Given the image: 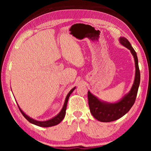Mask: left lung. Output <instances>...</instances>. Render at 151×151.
<instances>
[{
	"label": "left lung",
	"instance_id": "1",
	"mask_svg": "<svg viewBox=\"0 0 151 151\" xmlns=\"http://www.w3.org/2000/svg\"><path fill=\"white\" fill-rule=\"evenodd\" d=\"M119 40L122 45L131 50L134 57L136 68L134 81L129 93L116 103L109 104L104 103L92 94L90 91L88 92V105L91 114L94 118L101 122H107L116 121L127 113L133 106L136 100L138 89L140 85V75L137 53L127 39L124 37H121Z\"/></svg>",
	"mask_w": 151,
	"mask_h": 151
}]
</instances>
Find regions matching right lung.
<instances>
[{
	"label": "right lung",
	"mask_w": 151,
	"mask_h": 151,
	"mask_svg": "<svg viewBox=\"0 0 151 151\" xmlns=\"http://www.w3.org/2000/svg\"><path fill=\"white\" fill-rule=\"evenodd\" d=\"M75 88H73V89H71L70 91L68 93V94H67V96L66 97V99H65V104H64L62 110H61L60 112L58 113L57 116H55L54 118H52V119H50V120H48V121H35V120L32 119L31 118H30L29 116H28L27 114H25L24 113V112L22 111L21 109H20V107L19 106V109L20 110V111L21 113L22 114V115L24 116V118L26 119L28 121H29L30 123H32L35 125H37V126H39V127H52V126H55V125H57L58 123H60V122L63 121L64 117L65 116V114H66V105H67V103H68V98H69V96L70 95V94L73 93V91L75 90Z\"/></svg>",
	"instance_id": "1"
}]
</instances>
